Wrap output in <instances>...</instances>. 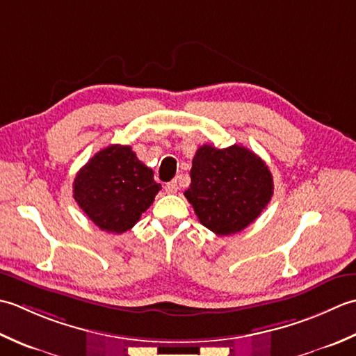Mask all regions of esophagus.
I'll return each instance as SVG.
<instances>
[{
  "label": "esophagus",
  "mask_w": 356,
  "mask_h": 356,
  "mask_svg": "<svg viewBox=\"0 0 356 356\" xmlns=\"http://www.w3.org/2000/svg\"><path fill=\"white\" fill-rule=\"evenodd\" d=\"M164 188H165V192L168 193H177L178 192V183H177V179H172L170 183H168L164 186Z\"/></svg>",
  "instance_id": "1"
}]
</instances>
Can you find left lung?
<instances>
[{
  "label": "left lung",
  "instance_id": "8db88e82",
  "mask_svg": "<svg viewBox=\"0 0 356 356\" xmlns=\"http://www.w3.org/2000/svg\"><path fill=\"white\" fill-rule=\"evenodd\" d=\"M191 187L184 192L202 226L220 236L255 221L273 195L267 164L248 147L201 146L193 156Z\"/></svg>",
  "mask_w": 356,
  "mask_h": 356
}]
</instances>
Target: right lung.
Wrapping results in <instances>:
<instances>
[{
	"label": "right lung",
	"instance_id": "obj_1",
	"mask_svg": "<svg viewBox=\"0 0 356 356\" xmlns=\"http://www.w3.org/2000/svg\"><path fill=\"white\" fill-rule=\"evenodd\" d=\"M161 191L154 172L130 146L112 144L93 155L74 179V198L101 230L122 234L140 221Z\"/></svg>",
	"mask_w": 356,
	"mask_h": 356
}]
</instances>
